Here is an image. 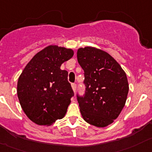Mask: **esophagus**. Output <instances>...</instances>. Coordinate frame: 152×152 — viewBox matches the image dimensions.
I'll list each match as a JSON object with an SVG mask.
<instances>
[{
    "label": "esophagus",
    "instance_id": "34e87169",
    "mask_svg": "<svg viewBox=\"0 0 152 152\" xmlns=\"http://www.w3.org/2000/svg\"><path fill=\"white\" fill-rule=\"evenodd\" d=\"M72 90H74V92H75L76 88H77V85H76V83H72Z\"/></svg>",
    "mask_w": 152,
    "mask_h": 152
}]
</instances>
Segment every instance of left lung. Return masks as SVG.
<instances>
[{
	"label": "left lung",
	"mask_w": 152,
	"mask_h": 152,
	"mask_svg": "<svg viewBox=\"0 0 152 152\" xmlns=\"http://www.w3.org/2000/svg\"><path fill=\"white\" fill-rule=\"evenodd\" d=\"M77 57L86 87L83 96L77 95L80 113L90 124L105 127L125 105L129 91L126 73L111 55L95 47L79 48Z\"/></svg>",
	"instance_id": "8db88e82"
}]
</instances>
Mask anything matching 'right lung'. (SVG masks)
<instances>
[{
  "instance_id": "obj_1",
  "label": "right lung",
  "mask_w": 152,
  "mask_h": 152,
  "mask_svg": "<svg viewBox=\"0 0 152 152\" xmlns=\"http://www.w3.org/2000/svg\"><path fill=\"white\" fill-rule=\"evenodd\" d=\"M73 55L72 49L50 45L34 55L19 76V103L36 124L50 126L66 114L74 92L68 72L60 66Z\"/></svg>"
}]
</instances>
